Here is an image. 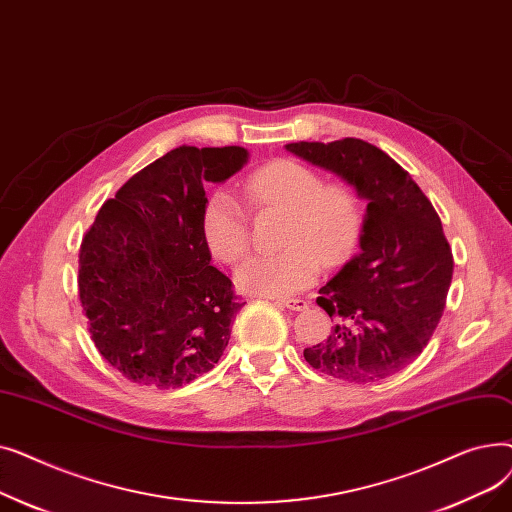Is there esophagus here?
Returning <instances> with one entry per match:
<instances>
[{"mask_svg":"<svg viewBox=\"0 0 512 512\" xmlns=\"http://www.w3.org/2000/svg\"><path fill=\"white\" fill-rule=\"evenodd\" d=\"M276 303L290 309V311H305L309 307V303L303 301V299H278Z\"/></svg>","mask_w":512,"mask_h":512,"instance_id":"1","label":"esophagus"}]
</instances>
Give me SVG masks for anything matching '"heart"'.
Segmentation results:
<instances>
[{"label": "heart", "mask_w": 512, "mask_h": 512, "mask_svg": "<svg viewBox=\"0 0 512 512\" xmlns=\"http://www.w3.org/2000/svg\"><path fill=\"white\" fill-rule=\"evenodd\" d=\"M259 207L290 213L282 245L274 255H253L238 267V286L259 297L282 299L311 286L321 261L344 263L359 245L363 209L348 186L324 184V176L297 159H274L245 182ZM201 236L209 253L236 263L249 251V215L230 188H215L201 211Z\"/></svg>", "instance_id": "obj_1"}]
</instances>
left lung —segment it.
<instances>
[{"label":"left lung","mask_w":512,"mask_h":512,"mask_svg":"<svg viewBox=\"0 0 512 512\" xmlns=\"http://www.w3.org/2000/svg\"><path fill=\"white\" fill-rule=\"evenodd\" d=\"M286 149L346 180L367 213L361 253L319 288L330 336L305 348V361L336 380L373 384L411 365L446 307L452 251L440 215L396 161L371 143H288Z\"/></svg>","instance_id":"1"}]
</instances>
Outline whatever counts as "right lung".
Here are the masks:
<instances>
[{
    "instance_id": "obj_1",
    "label": "right lung",
    "mask_w": 512,
    "mask_h": 512,
    "mask_svg": "<svg viewBox=\"0 0 512 512\" xmlns=\"http://www.w3.org/2000/svg\"><path fill=\"white\" fill-rule=\"evenodd\" d=\"M242 147H176L105 201L78 251L80 305L126 380L180 388L213 369L242 303L201 236L205 186L247 164Z\"/></svg>"
}]
</instances>
